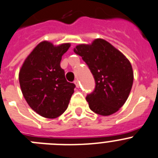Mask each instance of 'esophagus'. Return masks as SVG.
Instances as JSON below:
<instances>
[{"label": "esophagus", "instance_id": "obj_1", "mask_svg": "<svg viewBox=\"0 0 158 158\" xmlns=\"http://www.w3.org/2000/svg\"><path fill=\"white\" fill-rule=\"evenodd\" d=\"M74 83L75 84V86H76V87H79V80L78 79H76V80H75V82H74Z\"/></svg>", "mask_w": 158, "mask_h": 158}]
</instances>
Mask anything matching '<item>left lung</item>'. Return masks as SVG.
<instances>
[{
	"label": "left lung",
	"mask_w": 158,
	"mask_h": 158,
	"mask_svg": "<svg viewBox=\"0 0 158 158\" xmlns=\"http://www.w3.org/2000/svg\"><path fill=\"white\" fill-rule=\"evenodd\" d=\"M74 52L87 64L95 80L94 91L86 97L90 109L102 116L117 112L128 98L134 81L128 59L102 39L77 45Z\"/></svg>",
	"instance_id": "8db88e82"
}]
</instances>
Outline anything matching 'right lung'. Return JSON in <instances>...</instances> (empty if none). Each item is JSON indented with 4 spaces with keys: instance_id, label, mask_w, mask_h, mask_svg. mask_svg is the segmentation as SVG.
<instances>
[{
    "instance_id": "obj_1",
    "label": "right lung",
    "mask_w": 158,
    "mask_h": 158,
    "mask_svg": "<svg viewBox=\"0 0 158 158\" xmlns=\"http://www.w3.org/2000/svg\"><path fill=\"white\" fill-rule=\"evenodd\" d=\"M69 43L55 46L42 41L24 60L19 72L22 94L30 107L47 118H56L65 111L75 85L66 80L60 67Z\"/></svg>"
}]
</instances>
